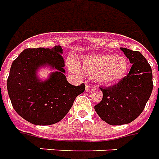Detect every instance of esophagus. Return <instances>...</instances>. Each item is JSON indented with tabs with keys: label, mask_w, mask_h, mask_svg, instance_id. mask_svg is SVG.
<instances>
[{
	"label": "esophagus",
	"mask_w": 159,
	"mask_h": 159,
	"mask_svg": "<svg viewBox=\"0 0 159 159\" xmlns=\"http://www.w3.org/2000/svg\"><path fill=\"white\" fill-rule=\"evenodd\" d=\"M92 85H89V84H85V91L86 92H90V91H92Z\"/></svg>",
	"instance_id": "1"
}]
</instances>
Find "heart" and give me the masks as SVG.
Listing matches in <instances>:
<instances>
[{"instance_id":"1","label":"heart","mask_w":159,"mask_h":159,"mask_svg":"<svg viewBox=\"0 0 159 159\" xmlns=\"http://www.w3.org/2000/svg\"><path fill=\"white\" fill-rule=\"evenodd\" d=\"M68 67L75 74H85L94 77L96 80L104 85L116 84L125 77L128 63L122 56L111 55H94L85 56L81 61V68L74 61H68Z\"/></svg>"}]
</instances>
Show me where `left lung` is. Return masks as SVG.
I'll use <instances>...</instances> for the list:
<instances>
[{
	"instance_id": "8db88e82",
	"label": "left lung",
	"mask_w": 159,
	"mask_h": 159,
	"mask_svg": "<svg viewBox=\"0 0 159 159\" xmlns=\"http://www.w3.org/2000/svg\"><path fill=\"white\" fill-rule=\"evenodd\" d=\"M132 67L127 76L113 86L100 88L103 99L94 107L100 118L110 125L130 123L142 113L152 92V72L139 51L120 48Z\"/></svg>"
}]
</instances>
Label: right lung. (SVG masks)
I'll return each mask as SVG.
<instances>
[{"instance_id":"obj_1","label":"right lung","mask_w":159,"mask_h":159,"mask_svg":"<svg viewBox=\"0 0 159 159\" xmlns=\"http://www.w3.org/2000/svg\"><path fill=\"white\" fill-rule=\"evenodd\" d=\"M61 46L52 49H26L13 61L7 79V92L13 109L20 116L35 125H51L69 111L85 85H73L65 76ZM43 66L56 70L45 81L37 76Z\"/></svg>"}]
</instances>
